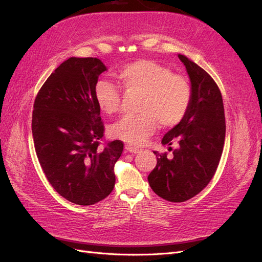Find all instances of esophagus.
I'll list each match as a JSON object with an SVG mask.
<instances>
[{"mask_svg": "<svg viewBox=\"0 0 262 262\" xmlns=\"http://www.w3.org/2000/svg\"><path fill=\"white\" fill-rule=\"evenodd\" d=\"M125 150H126V152H130V153H133V154H137V153L141 152L140 148L131 146V145H125Z\"/></svg>", "mask_w": 262, "mask_h": 262, "instance_id": "esophagus-1", "label": "esophagus"}]
</instances>
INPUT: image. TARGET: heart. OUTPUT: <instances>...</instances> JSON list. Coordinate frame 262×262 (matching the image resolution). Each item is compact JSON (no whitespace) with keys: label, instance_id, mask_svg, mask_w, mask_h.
Segmentation results:
<instances>
[{"label":"heart","instance_id":"obj_1","mask_svg":"<svg viewBox=\"0 0 262 262\" xmlns=\"http://www.w3.org/2000/svg\"><path fill=\"white\" fill-rule=\"evenodd\" d=\"M121 89L140 94L138 116H126L115 123L110 134L132 145H141L156 130L172 128L184 120L192 100L189 80L152 60L141 59L124 66L118 73ZM95 99L102 112L115 115L121 106V91L107 81L95 85Z\"/></svg>","mask_w":262,"mask_h":262}]
</instances>
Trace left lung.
<instances>
[{"mask_svg":"<svg viewBox=\"0 0 262 262\" xmlns=\"http://www.w3.org/2000/svg\"><path fill=\"white\" fill-rule=\"evenodd\" d=\"M192 87L189 112L179 124L165 134L162 143L177 144L158 154L148 175L153 191L170 202H185L209 185L219 166L225 141V115L222 94L211 75L187 57L178 54Z\"/></svg>","mask_w":262,"mask_h":262,"instance_id":"1","label":"left lung"}]
</instances>
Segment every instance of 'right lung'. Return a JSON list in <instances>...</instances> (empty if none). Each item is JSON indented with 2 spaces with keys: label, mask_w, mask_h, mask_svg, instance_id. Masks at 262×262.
<instances>
[{
  "label": "right lung",
  "mask_w": 262,
  "mask_h": 262,
  "mask_svg": "<svg viewBox=\"0 0 262 262\" xmlns=\"http://www.w3.org/2000/svg\"><path fill=\"white\" fill-rule=\"evenodd\" d=\"M107 69L97 58H70L39 90L31 130L38 161L53 189L78 205L105 199L116 182L120 140H104L105 125L94 90Z\"/></svg>",
  "instance_id": "obj_1"
}]
</instances>
